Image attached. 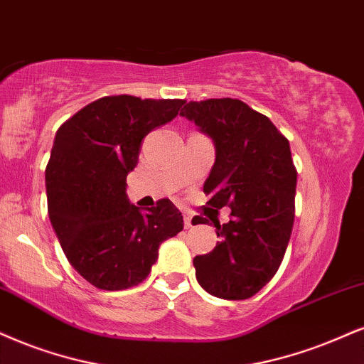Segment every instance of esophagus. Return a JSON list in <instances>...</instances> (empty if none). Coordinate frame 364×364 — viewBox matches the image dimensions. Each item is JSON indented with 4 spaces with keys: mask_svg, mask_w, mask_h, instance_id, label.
I'll list each match as a JSON object with an SVG mask.
<instances>
[{
    "mask_svg": "<svg viewBox=\"0 0 364 364\" xmlns=\"http://www.w3.org/2000/svg\"><path fill=\"white\" fill-rule=\"evenodd\" d=\"M183 226L189 230V228H192V214L189 213H183Z\"/></svg>",
    "mask_w": 364,
    "mask_h": 364,
    "instance_id": "obj_1",
    "label": "esophagus"
}]
</instances>
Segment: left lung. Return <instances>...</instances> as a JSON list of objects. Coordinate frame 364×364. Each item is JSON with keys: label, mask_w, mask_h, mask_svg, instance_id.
<instances>
[{"label": "left lung", "mask_w": 364, "mask_h": 364, "mask_svg": "<svg viewBox=\"0 0 364 364\" xmlns=\"http://www.w3.org/2000/svg\"><path fill=\"white\" fill-rule=\"evenodd\" d=\"M181 116L216 150L204 192L221 240L194 258L196 278L214 297L250 299L277 273L294 226L297 170L289 140L267 116L231 97L191 101ZM224 205L232 208V221L219 225L215 213ZM197 224L209 221L197 216Z\"/></svg>", "instance_id": "1"}]
</instances>
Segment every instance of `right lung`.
I'll use <instances>...</instances> for the list:
<instances>
[{
    "instance_id": "add662e5",
    "label": "right lung",
    "mask_w": 364,
    "mask_h": 364,
    "mask_svg": "<svg viewBox=\"0 0 364 364\" xmlns=\"http://www.w3.org/2000/svg\"><path fill=\"white\" fill-rule=\"evenodd\" d=\"M182 105L107 96L57 129L45 168L48 218L69 263L97 289L140 284L160 245L183 230L181 210L168 199L143 213L127 196L143 138L172 121Z\"/></svg>"
}]
</instances>
